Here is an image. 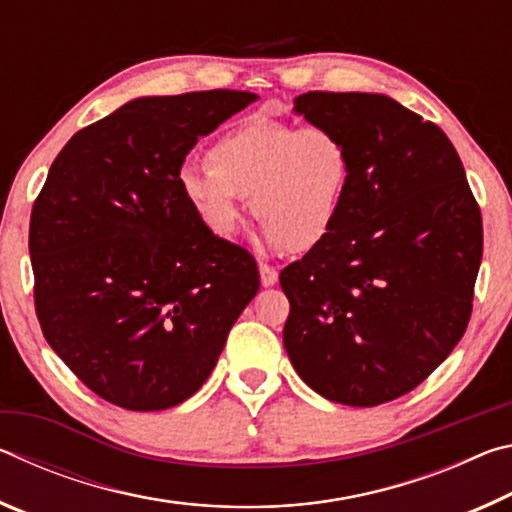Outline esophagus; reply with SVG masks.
<instances>
[{"instance_id": "obj_1", "label": "esophagus", "mask_w": 512, "mask_h": 512, "mask_svg": "<svg viewBox=\"0 0 512 512\" xmlns=\"http://www.w3.org/2000/svg\"><path fill=\"white\" fill-rule=\"evenodd\" d=\"M259 277H262L264 287H273V284L277 282V271L273 266L262 264V266H259Z\"/></svg>"}]
</instances>
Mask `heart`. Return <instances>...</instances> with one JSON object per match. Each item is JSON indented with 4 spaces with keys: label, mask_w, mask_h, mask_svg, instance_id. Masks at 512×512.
Here are the masks:
<instances>
[{
    "label": "heart",
    "mask_w": 512,
    "mask_h": 512,
    "mask_svg": "<svg viewBox=\"0 0 512 512\" xmlns=\"http://www.w3.org/2000/svg\"><path fill=\"white\" fill-rule=\"evenodd\" d=\"M210 164H185L178 185L207 228L230 237L244 201L271 246L311 250L329 237L352 185V153L332 126L253 117L216 137Z\"/></svg>",
    "instance_id": "b5f03b06"
}]
</instances>
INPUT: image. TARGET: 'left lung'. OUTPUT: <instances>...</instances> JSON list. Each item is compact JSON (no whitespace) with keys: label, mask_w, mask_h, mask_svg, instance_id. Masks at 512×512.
<instances>
[{"label":"left lung","mask_w":512,"mask_h":512,"mask_svg":"<svg viewBox=\"0 0 512 512\" xmlns=\"http://www.w3.org/2000/svg\"><path fill=\"white\" fill-rule=\"evenodd\" d=\"M293 112L345 137L352 185L329 237L280 273L284 348L325 400H397L470 323L481 210L449 137L386 94L307 92Z\"/></svg>","instance_id":"left-lung-1"}]
</instances>
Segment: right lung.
Segmentation results:
<instances>
[{"label": "right lung", "instance_id": "obj_1", "mask_svg": "<svg viewBox=\"0 0 512 512\" xmlns=\"http://www.w3.org/2000/svg\"><path fill=\"white\" fill-rule=\"evenodd\" d=\"M255 99L207 90L128 101L63 146L33 203L42 334L121 409L192 397L259 289L255 257L216 237L178 185L198 137Z\"/></svg>", "mask_w": 512, "mask_h": 512}]
</instances>
